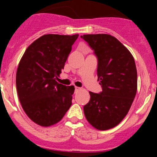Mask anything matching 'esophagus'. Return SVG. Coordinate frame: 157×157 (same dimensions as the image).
Masks as SVG:
<instances>
[{"label":"esophagus","instance_id":"34e87169","mask_svg":"<svg viewBox=\"0 0 157 157\" xmlns=\"http://www.w3.org/2000/svg\"><path fill=\"white\" fill-rule=\"evenodd\" d=\"M81 90V88L75 86V91H78V90Z\"/></svg>","mask_w":157,"mask_h":157}]
</instances>
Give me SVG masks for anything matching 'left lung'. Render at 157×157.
I'll return each instance as SVG.
<instances>
[{"instance_id": "left-lung-1", "label": "left lung", "mask_w": 157, "mask_h": 157, "mask_svg": "<svg viewBox=\"0 0 157 157\" xmlns=\"http://www.w3.org/2000/svg\"><path fill=\"white\" fill-rule=\"evenodd\" d=\"M98 59V77L102 91L90 92V100L83 110L87 121L96 129L109 130L127 116L137 93V69L133 56L109 34H84Z\"/></svg>"}]
</instances>
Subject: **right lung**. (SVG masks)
<instances>
[{
	"instance_id": "1",
	"label": "right lung",
	"mask_w": 157,
	"mask_h": 157,
	"mask_svg": "<svg viewBox=\"0 0 157 157\" xmlns=\"http://www.w3.org/2000/svg\"><path fill=\"white\" fill-rule=\"evenodd\" d=\"M78 37L45 34L25 51L16 72V90L25 113L32 121L49 127L62 120L71 105L74 86L56 82Z\"/></svg>"
}]
</instances>
